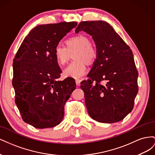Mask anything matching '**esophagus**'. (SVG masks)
<instances>
[{
    "instance_id": "1",
    "label": "esophagus",
    "mask_w": 155,
    "mask_h": 155,
    "mask_svg": "<svg viewBox=\"0 0 155 155\" xmlns=\"http://www.w3.org/2000/svg\"><path fill=\"white\" fill-rule=\"evenodd\" d=\"M81 80L80 79H76V85L77 86H79V85H80V83H81Z\"/></svg>"
}]
</instances>
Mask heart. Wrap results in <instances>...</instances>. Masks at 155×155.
<instances>
[{
  "mask_svg": "<svg viewBox=\"0 0 155 155\" xmlns=\"http://www.w3.org/2000/svg\"><path fill=\"white\" fill-rule=\"evenodd\" d=\"M64 43L66 47L58 45L54 48V58L58 64L64 65L74 53V61L63 70V75L67 78H80L86 74V63L91 64L96 60L97 50L87 37L82 35L70 37Z\"/></svg>",
  "mask_w": 155,
  "mask_h": 155,
  "instance_id": "heart-1",
  "label": "heart"
}]
</instances>
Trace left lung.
<instances>
[{
    "label": "left lung",
    "instance_id": "obj_1",
    "mask_svg": "<svg viewBox=\"0 0 155 155\" xmlns=\"http://www.w3.org/2000/svg\"><path fill=\"white\" fill-rule=\"evenodd\" d=\"M81 31L92 36L97 50L88 78L80 86L88 113L98 122H118L132 111L138 92L133 51L105 21L81 22L76 33Z\"/></svg>",
    "mask_w": 155,
    "mask_h": 155
}]
</instances>
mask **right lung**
I'll return each instance as SVG.
<instances>
[{
  "label": "right lung",
  "instance_id": "add662e5",
  "mask_svg": "<svg viewBox=\"0 0 155 155\" xmlns=\"http://www.w3.org/2000/svg\"><path fill=\"white\" fill-rule=\"evenodd\" d=\"M77 25L62 22L35 27L13 59L15 104L22 120L34 127H53L63 119L64 105L76 85L72 78L58 80L61 70L54 50Z\"/></svg>",
  "mask_w": 155,
  "mask_h": 155
}]
</instances>
